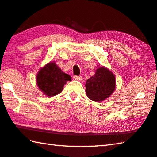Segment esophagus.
I'll return each mask as SVG.
<instances>
[{
	"label": "esophagus",
	"mask_w": 157,
	"mask_h": 157,
	"mask_svg": "<svg viewBox=\"0 0 157 157\" xmlns=\"http://www.w3.org/2000/svg\"><path fill=\"white\" fill-rule=\"evenodd\" d=\"M73 78L76 79V80H82V76H78V75H74Z\"/></svg>",
	"instance_id": "1"
}]
</instances>
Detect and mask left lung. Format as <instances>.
<instances>
[{
	"label": "left lung",
	"instance_id": "obj_1",
	"mask_svg": "<svg viewBox=\"0 0 157 157\" xmlns=\"http://www.w3.org/2000/svg\"><path fill=\"white\" fill-rule=\"evenodd\" d=\"M87 97L95 102H101L110 96L116 88L115 77L107 68H98L95 75L87 79L86 84Z\"/></svg>",
	"mask_w": 157,
	"mask_h": 157
}]
</instances>
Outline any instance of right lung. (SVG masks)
<instances>
[{"label":"right lung","mask_w":157,"mask_h":157,"mask_svg":"<svg viewBox=\"0 0 157 157\" xmlns=\"http://www.w3.org/2000/svg\"><path fill=\"white\" fill-rule=\"evenodd\" d=\"M67 81H71V77L63 73L54 62L49 63L41 68L36 76L39 88L47 96H54L62 91Z\"/></svg>","instance_id":"1"}]
</instances>
